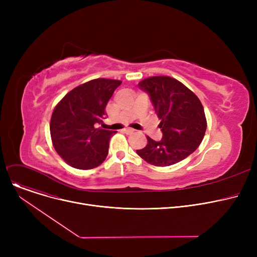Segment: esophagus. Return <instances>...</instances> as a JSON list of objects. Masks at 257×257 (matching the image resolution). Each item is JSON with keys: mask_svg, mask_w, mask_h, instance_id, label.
Masks as SVG:
<instances>
[{"mask_svg": "<svg viewBox=\"0 0 257 257\" xmlns=\"http://www.w3.org/2000/svg\"><path fill=\"white\" fill-rule=\"evenodd\" d=\"M123 131H124L126 134H131V133L134 132V129H132V128H125V129H123Z\"/></svg>", "mask_w": 257, "mask_h": 257, "instance_id": "1", "label": "esophagus"}]
</instances>
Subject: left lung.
Segmentation results:
<instances>
[{"label": "left lung", "instance_id": "1", "mask_svg": "<svg viewBox=\"0 0 257 257\" xmlns=\"http://www.w3.org/2000/svg\"><path fill=\"white\" fill-rule=\"evenodd\" d=\"M139 85L149 93L161 119L163 139L155 142L147 137V146L137 153L156 167L179 163L195 152L205 136L207 123L201 101L180 81L168 76L146 78Z\"/></svg>", "mask_w": 257, "mask_h": 257}]
</instances>
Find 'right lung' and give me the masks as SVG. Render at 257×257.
<instances>
[{"instance_id": "right-lung-1", "label": "right lung", "mask_w": 257, "mask_h": 257, "mask_svg": "<svg viewBox=\"0 0 257 257\" xmlns=\"http://www.w3.org/2000/svg\"><path fill=\"white\" fill-rule=\"evenodd\" d=\"M121 81L93 79L67 92L54 108L50 132L54 148L67 165L79 170L97 168L105 160L112 130L96 128Z\"/></svg>"}]
</instances>
